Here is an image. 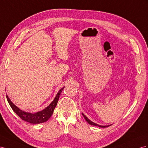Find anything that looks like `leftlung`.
Wrapping results in <instances>:
<instances>
[{
  "mask_svg": "<svg viewBox=\"0 0 148 148\" xmlns=\"http://www.w3.org/2000/svg\"><path fill=\"white\" fill-rule=\"evenodd\" d=\"M82 116H84V119H86V121H87V122H88L89 124H90V125H92V126H99V127H108V126H111V125H108V126H101V125H99V124H96V123H94V122H92V121H90V119H89L88 117H87L83 113H82Z\"/></svg>",
  "mask_w": 148,
  "mask_h": 148,
  "instance_id": "obj_1",
  "label": "left lung"
}]
</instances>
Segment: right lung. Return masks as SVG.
Wrapping results in <instances>:
<instances>
[{
    "label": "right lung",
    "instance_id": "right-lung-1",
    "mask_svg": "<svg viewBox=\"0 0 148 148\" xmlns=\"http://www.w3.org/2000/svg\"><path fill=\"white\" fill-rule=\"evenodd\" d=\"M64 88H65V87H63L62 89H60L59 90V91L58 92L56 96L55 97L54 99L52 101V103L49 104L47 108H45L43 110H42L40 111L34 113L25 112L21 110V109L17 107L15 104H14V103L9 99L8 96L6 95V97L7 101H8L11 108L12 109V110L16 113V114L19 116L22 120L27 121V122L31 124H40L46 122V121H47V120L50 118L53 112H54V110L57 104H58L60 94L62 92V90L64 89Z\"/></svg>",
    "mask_w": 148,
    "mask_h": 148
}]
</instances>
